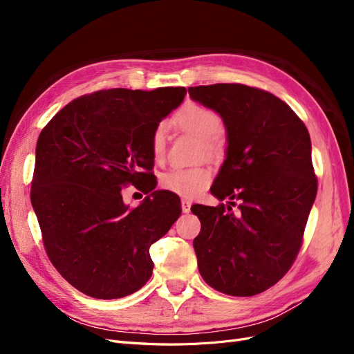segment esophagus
Wrapping results in <instances>:
<instances>
[{
    "label": "esophagus",
    "instance_id": "34e87169",
    "mask_svg": "<svg viewBox=\"0 0 354 354\" xmlns=\"http://www.w3.org/2000/svg\"><path fill=\"white\" fill-rule=\"evenodd\" d=\"M190 207H192V202L189 199H181V209L183 212H190Z\"/></svg>",
    "mask_w": 354,
    "mask_h": 354
}]
</instances>
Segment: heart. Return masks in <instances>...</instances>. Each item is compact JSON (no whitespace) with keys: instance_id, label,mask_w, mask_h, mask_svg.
Listing matches in <instances>:
<instances>
[{"instance_id":"1","label":"heart","mask_w":354,"mask_h":354,"mask_svg":"<svg viewBox=\"0 0 354 354\" xmlns=\"http://www.w3.org/2000/svg\"><path fill=\"white\" fill-rule=\"evenodd\" d=\"M177 122L202 138L208 152L220 147L218 133L223 130L221 115L207 106L189 103L177 113ZM167 122L155 125L151 137V151L156 160L162 159L167 149ZM211 181V171L205 167H171L159 177V186L183 198H195L205 190Z\"/></svg>"}]
</instances>
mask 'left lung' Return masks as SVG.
Wrapping results in <instances>:
<instances>
[{"instance_id":"left-lung-1","label":"left lung","mask_w":354,"mask_h":354,"mask_svg":"<svg viewBox=\"0 0 354 354\" xmlns=\"http://www.w3.org/2000/svg\"><path fill=\"white\" fill-rule=\"evenodd\" d=\"M190 97L217 111L227 153L211 194L226 207L194 205L198 269L211 288L251 297L279 282L301 248L317 194L312 142L304 122L272 93L243 84L189 87ZM233 200H239L233 213Z\"/></svg>"}]
</instances>
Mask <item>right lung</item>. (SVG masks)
Masks as SVG:
<instances>
[{"mask_svg": "<svg viewBox=\"0 0 354 354\" xmlns=\"http://www.w3.org/2000/svg\"><path fill=\"white\" fill-rule=\"evenodd\" d=\"M185 95V87L100 90L42 128L30 202L50 261L82 294L122 298L151 279L149 248L181 214L174 194L151 191V137ZM128 184L153 194L131 209L122 201Z\"/></svg>", "mask_w": 354, "mask_h": 354, "instance_id": "1", "label": "right lung"}]
</instances>
